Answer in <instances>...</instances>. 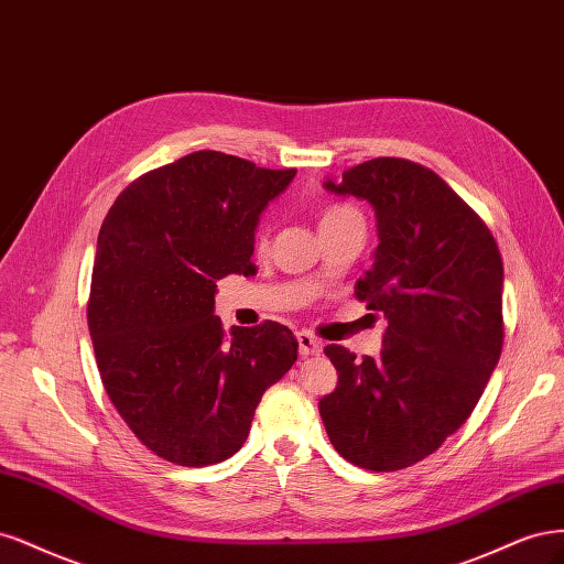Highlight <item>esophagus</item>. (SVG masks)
I'll use <instances>...</instances> for the list:
<instances>
[{
    "mask_svg": "<svg viewBox=\"0 0 564 564\" xmlns=\"http://www.w3.org/2000/svg\"><path fill=\"white\" fill-rule=\"evenodd\" d=\"M297 344H300V356H318L323 351V344L308 333H297Z\"/></svg>",
    "mask_w": 564,
    "mask_h": 564,
    "instance_id": "obj_1",
    "label": "esophagus"
}]
</instances>
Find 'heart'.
Returning <instances> with one entry per match:
<instances>
[{"mask_svg":"<svg viewBox=\"0 0 564 564\" xmlns=\"http://www.w3.org/2000/svg\"><path fill=\"white\" fill-rule=\"evenodd\" d=\"M351 215H358L354 208H347V206H330L325 208L323 215H321V225H328V223H337V220H344V217H351Z\"/></svg>","mask_w":564,"mask_h":564,"instance_id":"b5f03b06","label":"heart"}]
</instances>
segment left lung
Returning a JSON list of instances; mask_svg holds the SVG:
<instances>
[{
    "instance_id": "obj_1",
    "label": "left lung",
    "mask_w": 564,
    "mask_h": 564,
    "mask_svg": "<svg viewBox=\"0 0 564 564\" xmlns=\"http://www.w3.org/2000/svg\"><path fill=\"white\" fill-rule=\"evenodd\" d=\"M323 187L375 210L379 246L356 295L389 325L377 358L325 347L339 379L318 412L344 459L398 470L478 405L503 344V262L480 217L420 163L381 156Z\"/></svg>"
}]
</instances>
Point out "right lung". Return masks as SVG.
Segmentation results:
<instances>
[{
	"label": "right lung",
	"mask_w": 564,
	"mask_h": 564,
	"mask_svg": "<svg viewBox=\"0 0 564 564\" xmlns=\"http://www.w3.org/2000/svg\"><path fill=\"white\" fill-rule=\"evenodd\" d=\"M295 173L194 152L138 177L105 217L88 300L98 370L123 422L166 462L229 459L297 360L285 325L227 335L215 316V281L256 271L260 215Z\"/></svg>",
	"instance_id": "obj_1"
}]
</instances>
